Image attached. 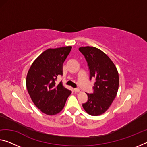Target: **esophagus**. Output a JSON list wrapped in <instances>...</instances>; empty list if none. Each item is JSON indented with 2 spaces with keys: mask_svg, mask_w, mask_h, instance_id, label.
Masks as SVG:
<instances>
[{
  "mask_svg": "<svg viewBox=\"0 0 147 147\" xmlns=\"http://www.w3.org/2000/svg\"><path fill=\"white\" fill-rule=\"evenodd\" d=\"M74 91L75 92H80L81 91V89H78V88H75V89H74Z\"/></svg>",
  "mask_w": 147,
  "mask_h": 147,
  "instance_id": "1",
  "label": "esophagus"
}]
</instances>
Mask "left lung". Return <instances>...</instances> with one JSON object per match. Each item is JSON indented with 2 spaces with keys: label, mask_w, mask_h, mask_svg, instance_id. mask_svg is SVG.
Instances as JSON below:
<instances>
[{
  "label": "left lung",
  "mask_w": 147,
  "mask_h": 147,
  "mask_svg": "<svg viewBox=\"0 0 147 147\" xmlns=\"http://www.w3.org/2000/svg\"><path fill=\"white\" fill-rule=\"evenodd\" d=\"M87 62L90 80L94 79L93 92L87 93L88 100L82 106L88 114L98 116L105 113L116 96L119 76L110 58L100 49L93 47L79 49Z\"/></svg>",
  "instance_id": "1"
}]
</instances>
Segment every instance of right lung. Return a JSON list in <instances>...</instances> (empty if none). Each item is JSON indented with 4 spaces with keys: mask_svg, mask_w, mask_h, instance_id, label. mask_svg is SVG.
<instances>
[{
    "mask_svg": "<svg viewBox=\"0 0 147 147\" xmlns=\"http://www.w3.org/2000/svg\"><path fill=\"white\" fill-rule=\"evenodd\" d=\"M71 47L49 49L33 62L26 78V87L34 105L42 112L55 115L63 109L70 90L55 81L62 76L63 63Z\"/></svg>",
    "mask_w": 147,
    "mask_h": 147,
    "instance_id": "right-lung-1",
    "label": "right lung"
}]
</instances>
